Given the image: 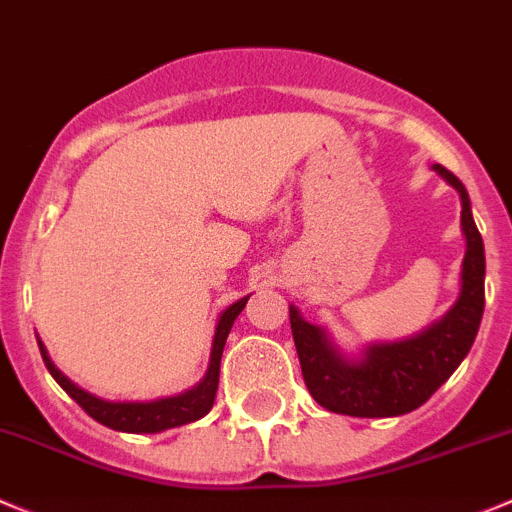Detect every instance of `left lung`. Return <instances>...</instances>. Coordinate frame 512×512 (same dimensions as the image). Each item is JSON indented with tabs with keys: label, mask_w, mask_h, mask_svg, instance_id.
<instances>
[{
	"label": "left lung",
	"mask_w": 512,
	"mask_h": 512,
	"mask_svg": "<svg viewBox=\"0 0 512 512\" xmlns=\"http://www.w3.org/2000/svg\"><path fill=\"white\" fill-rule=\"evenodd\" d=\"M442 180L460 193V226L465 259L460 294L455 304L422 332L397 342L367 344L347 354L334 344L324 326L309 324L294 304L289 306L291 334L301 362V374L311 397L324 410L349 417H399L425 405L450 379L478 337L485 309V246L470 196L457 175L432 165Z\"/></svg>",
	"instance_id": "left-lung-1"
}]
</instances>
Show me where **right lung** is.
Here are the masks:
<instances>
[{"label": "right lung", "instance_id": "obj_1", "mask_svg": "<svg viewBox=\"0 0 512 512\" xmlns=\"http://www.w3.org/2000/svg\"><path fill=\"white\" fill-rule=\"evenodd\" d=\"M248 296L233 301V304L226 306V309L221 311V316H218L216 334H213L211 359H208V369L206 374H203L201 382H198L196 387L186 389V392L173 394V397L153 399V402H110V399L95 397V394H90L87 389L77 387L72 379H67L65 374L55 367V362H52L50 354H47V347L42 344V339H37V344H40L45 367L50 369L55 382L60 384L72 399H75L77 405H80L92 420H97L100 425L118 432H133V435H143L145 432V435H153V432H163V430H170V427H180V425H188V422H196L211 412L213 402H216L223 347H226L228 332H231L236 316L241 314L243 306H246Z\"/></svg>", "mask_w": 512, "mask_h": 512}]
</instances>
